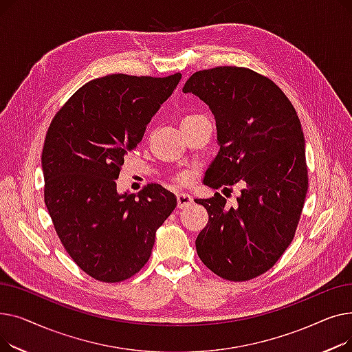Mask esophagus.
I'll return each mask as SVG.
<instances>
[{
    "instance_id": "esophagus-1",
    "label": "esophagus",
    "mask_w": 352,
    "mask_h": 352,
    "mask_svg": "<svg viewBox=\"0 0 352 352\" xmlns=\"http://www.w3.org/2000/svg\"><path fill=\"white\" fill-rule=\"evenodd\" d=\"M177 201H178V208H186L192 204V197L186 192H178Z\"/></svg>"
}]
</instances>
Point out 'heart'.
<instances>
[{
    "label": "heart",
    "mask_w": 352,
    "mask_h": 352,
    "mask_svg": "<svg viewBox=\"0 0 352 352\" xmlns=\"http://www.w3.org/2000/svg\"><path fill=\"white\" fill-rule=\"evenodd\" d=\"M192 118H198V116H188V117L184 118L182 121H186V120H192Z\"/></svg>",
    "instance_id": "obj_1"
}]
</instances>
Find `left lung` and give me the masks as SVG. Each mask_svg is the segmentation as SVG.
Listing matches in <instances>:
<instances>
[{
  "label": "left lung",
  "instance_id": "obj_1",
  "mask_svg": "<svg viewBox=\"0 0 352 352\" xmlns=\"http://www.w3.org/2000/svg\"><path fill=\"white\" fill-rule=\"evenodd\" d=\"M182 92L204 101L215 118L219 151L204 175L218 190L241 182L236 206L197 198L210 215L195 241L198 256L230 281L268 271L291 244L308 190L305 140L287 96L270 78L243 67L198 71Z\"/></svg>",
  "mask_w": 352,
  "mask_h": 352
}]
</instances>
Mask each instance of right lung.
Masks as SVG:
<instances>
[{
    "label": "right lung",
    "mask_w": 352,
    "mask_h": 352,
    "mask_svg": "<svg viewBox=\"0 0 352 352\" xmlns=\"http://www.w3.org/2000/svg\"><path fill=\"white\" fill-rule=\"evenodd\" d=\"M179 80V72L92 80L48 128L41 155L45 206L65 251L98 281L120 283L137 274L150 260L157 230L177 207V197L160 184L138 195L120 194L116 179Z\"/></svg>",
    "instance_id": "obj_1"
}]
</instances>
